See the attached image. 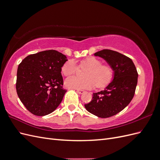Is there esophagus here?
Here are the masks:
<instances>
[{
    "instance_id": "1",
    "label": "esophagus",
    "mask_w": 160,
    "mask_h": 160,
    "mask_svg": "<svg viewBox=\"0 0 160 160\" xmlns=\"http://www.w3.org/2000/svg\"><path fill=\"white\" fill-rule=\"evenodd\" d=\"M77 92L78 93H79V94H82V93H84L85 91L84 90H82V89H77Z\"/></svg>"
}]
</instances>
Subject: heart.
Segmentation results:
<instances>
[{
    "mask_svg": "<svg viewBox=\"0 0 160 160\" xmlns=\"http://www.w3.org/2000/svg\"><path fill=\"white\" fill-rule=\"evenodd\" d=\"M80 67H88L84 72L85 77H70L65 81L67 88L78 89H88L94 88H102L108 85L113 79L114 70L109 64H102L98 58L89 57L81 60ZM79 67L75 61L69 60L62 67V72L65 76L73 75L79 70Z\"/></svg>",
    "mask_w": 160,
    "mask_h": 160,
    "instance_id": "heart-1",
    "label": "heart"
}]
</instances>
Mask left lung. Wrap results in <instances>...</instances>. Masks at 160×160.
Instances as JSON below:
<instances>
[{
    "mask_svg": "<svg viewBox=\"0 0 160 160\" xmlns=\"http://www.w3.org/2000/svg\"><path fill=\"white\" fill-rule=\"evenodd\" d=\"M94 55L102 57L112 66L114 78L105 89L93 93L91 101L85 108L99 118H107L122 111L132 100L138 73L132 60L122 53L103 49Z\"/></svg>",
    "mask_w": 160,
    "mask_h": 160,
    "instance_id": "8db88e82",
    "label": "left lung"
}]
</instances>
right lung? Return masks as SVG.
<instances>
[{
  "instance_id": "right-lung-1",
  "label": "right lung",
  "mask_w": 160,
  "mask_h": 160,
  "mask_svg": "<svg viewBox=\"0 0 160 160\" xmlns=\"http://www.w3.org/2000/svg\"><path fill=\"white\" fill-rule=\"evenodd\" d=\"M67 61L61 52L48 50L28 55L18 65L17 93L33 115L49 114L61 103L67 91L61 71Z\"/></svg>"
}]
</instances>
